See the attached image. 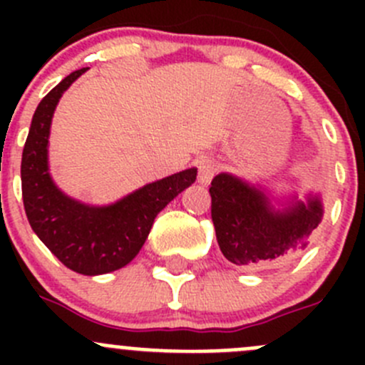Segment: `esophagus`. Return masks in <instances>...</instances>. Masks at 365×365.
<instances>
[{
  "instance_id": "1",
  "label": "esophagus",
  "mask_w": 365,
  "mask_h": 365,
  "mask_svg": "<svg viewBox=\"0 0 365 365\" xmlns=\"http://www.w3.org/2000/svg\"><path fill=\"white\" fill-rule=\"evenodd\" d=\"M215 171H217L215 160L208 159V157L197 160V182H200L201 185H208V183L212 182Z\"/></svg>"
}]
</instances>
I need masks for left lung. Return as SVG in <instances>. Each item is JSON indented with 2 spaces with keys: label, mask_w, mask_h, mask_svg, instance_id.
I'll return each instance as SVG.
<instances>
[{
  "label": "left lung",
  "mask_w": 365,
  "mask_h": 365,
  "mask_svg": "<svg viewBox=\"0 0 365 365\" xmlns=\"http://www.w3.org/2000/svg\"><path fill=\"white\" fill-rule=\"evenodd\" d=\"M212 220L227 261L249 270L288 263L309 245L323 219L318 192L274 197L267 187L220 173L212 180Z\"/></svg>",
  "instance_id": "1"
}]
</instances>
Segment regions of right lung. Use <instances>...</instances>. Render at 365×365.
Returning <instances> with one entry per match:
<instances>
[{"instance_id":"right-lung-1","label":"right lung","mask_w":365,"mask_h":365,"mask_svg":"<svg viewBox=\"0 0 365 365\" xmlns=\"http://www.w3.org/2000/svg\"><path fill=\"white\" fill-rule=\"evenodd\" d=\"M88 68L54 86L33 114L23 150L21 182L29 226L65 267L83 275H101L130 263L148 238L157 213L196 182L190 168L146 183L116 203L93 206L67 196L49 173V134L61 95Z\"/></svg>"}]
</instances>
